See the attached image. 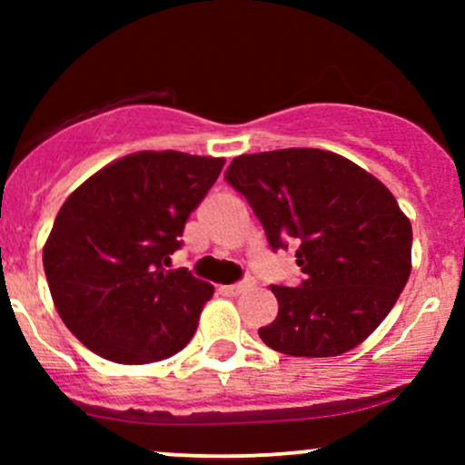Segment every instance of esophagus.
<instances>
[{
	"label": "esophagus",
	"mask_w": 465,
	"mask_h": 465,
	"mask_svg": "<svg viewBox=\"0 0 465 465\" xmlns=\"http://www.w3.org/2000/svg\"><path fill=\"white\" fill-rule=\"evenodd\" d=\"M247 290H252V281H241V283L223 285V288H220V292L229 294V297H238V294L247 292Z\"/></svg>",
	"instance_id": "esophagus-1"
}]
</instances>
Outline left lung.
Instances as JSON below:
<instances>
[{
  "label": "left lung",
  "instance_id": "left-lung-1",
  "mask_svg": "<svg viewBox=\"0 0 465 465\" xmlns=\"http://www.w3.org/2000/svg\"><path fill=\"white\" fill-rule=\"evenodd\" d=\"M224 180L245 195L272 250L297 247L299 288L272 285L279 315L261 340L294 358H335L389 315L411 272V224L391 191L320 148L241 154Z\"/></svg>",
  "mask_w": 465,
  "mask_h": 465
}]
</instances>
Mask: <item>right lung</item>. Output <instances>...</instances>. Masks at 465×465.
I'll use <instances>...</instances> for the list:
<instances>
[{"mask_svg":"<svg viewBox=\"0 0 465 465\" xmlns=\"http://www.w3.org/2000/svg\"><path fill=\"white\" fill-rule=\"evenodd\" d=\"M223 166L218 157L143 150L64 200L42 262L60 320L89 351L148 364L189 344L213 285L166 267Z\"/></svg>","mask_w":465,"mask_h":465,"instance_id":"right-lung-1","label":"right lung"}]
</instances>
